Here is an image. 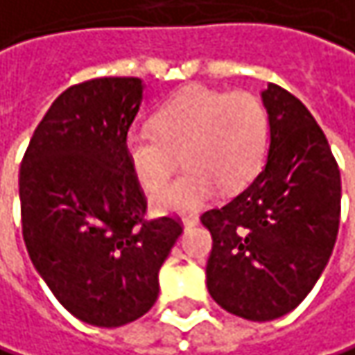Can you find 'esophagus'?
Returning <instances> with one entry per match:
<instances>
[{
	"instance_id": "34e87169",
	"label": "esophagus",
	"mask_w": 355,
	"mask_h": 355,
	"mask_svg": "<svg viewBox=\"0 0 355 355\" xmlns=\"http://www.w3.org/2000/svg\"><path fill=\"white\" fill-rule=\"evenodd\" d=\"M197 223H199V219H197L195 215H184V217H182V225H184V227H193V225H197Z\"/></svg>"
}]
</instances>
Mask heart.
<instances>
[{"label": "heart", "instance_id": "b5f03b06", "mask_svg": "<svg viewBox=\"0 0 355 355\" xmlns=\"http://www.w3.org/2000/svg\"><path fill=\"white\" fill-rule=\"evenodd\" d=\"M270 138L268 112L250 91L193 85L178 91L154 115V125L132 128L125 154L148 193L162 189L178 156L184 173L160 191L156 211H195L217 193H236L262 171Z\"/></svg>", "mask_w": 355, "mask_h": 355}]
</instances>
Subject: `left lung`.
Instances as JSON below:
<instances>
[{"label":"left lung","mask_w":355,"mask_h":355,"mask_svg":"<svg viewBox=\"0 0 355 355\" xmlns=\"http://www.w3.org/2000/svg\"><path fill=\"white\" fill-rule=\"evenodd\" d=\"M266 166L223 207L201 215L211 232L207 288L225 311L272 321L311 293L338 240L341 177L323 130L305 105L270 83Z\"/></svg>","instance_id":"left-lung-1"}]
</instances>
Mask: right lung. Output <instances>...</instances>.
Returning a JSON list of instances; mask_svg holds the SVG:
<instances>
[{
	"instance_id": "right-lung-1",
	"label": "right lung",
	"mask_w": 355,
	"mask_h": 355,
	"mask_svg": "<svg viewBox=\"0 0 355 355\" xmlns=\"http://www.w3.org/2000/svg\"><path fill=\"white\" fill-rule=\"evenodd\" d=\"M136 77L62 91L34 130L19 166L21 236L38 274L69 313L119 327L158 299V270L180 219H146L125 136L140 110Z\"/></svg>"
}]
</instances>
